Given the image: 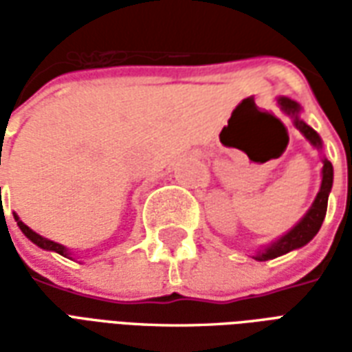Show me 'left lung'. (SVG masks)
<instances>
[{
	"label": "left lung",
	"instance_id": "1",
	"mask_svg": "<svg viewBox=\"0 0 352 352\" xmlns=\"http://www.w3.org/2000/svg\"><path fill=\"white\" fill-rule=\"evenodd\" d=\"M279 105L280 109L294 118V126L298 130L302 131L305 138L309 139L311 145L317 146V148H322V143H320V138H318V133L313 128H309L307 124L300 120V105L296 103V101L288 100V98H279ZM322 183H320V190H318L317 198L313 201V206L307 211V214L303 217L302 221L296 224L294 228L288 232L287 236H283L279 241H275L272 243L267 249H264L262 252H258L254 258L260 260V262H264V260H272L277 258L280 254H285V252H290L292 249H300L303 245H307L313 239V237L317 236V232L322 226V221H324L326 217V207H328V194L332 190V181H333V168L330 162L322 160Z\"/></svg>",
	"mask_w": 352,
	"mask_h": 352
}]
</instances>
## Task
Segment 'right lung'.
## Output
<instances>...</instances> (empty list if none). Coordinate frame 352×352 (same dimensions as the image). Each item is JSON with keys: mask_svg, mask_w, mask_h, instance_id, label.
Returning <instances> with one entry per match:
<instances>
[{"mask_svg": "<svg viewBox=\"0 0 352 352\" xmlns=\"http://www.w3.org/2000/svg\"><path fill=\"white\" fill-rule=\"evenodd\" d=\"M14 221H16V224H19V228L22 230V234H24V236H26L30 241H34L37 247H41V249H47V251H54V252H58V254H64V256L67 254V249H65L64 245L54 243V241H50V239H45V237H41L39 234H35L34 230L28 228L26 224L20 221L16 214H14Z\"/></svg>", "mask_w": 352, "mask_h": 352, "instance_id": "1", "label": "right lung"}]
</instances>
